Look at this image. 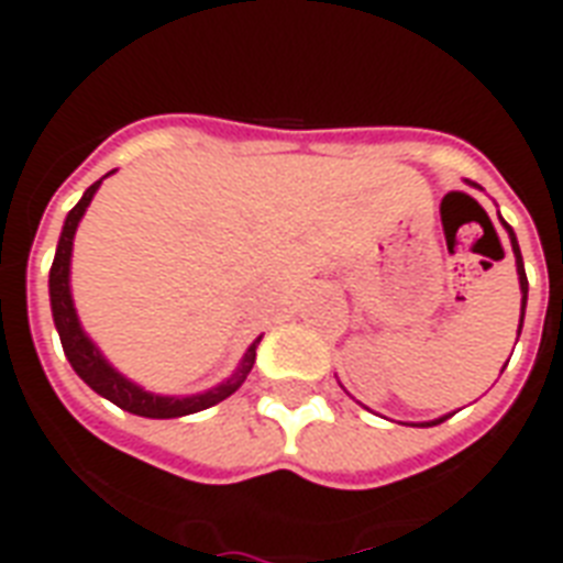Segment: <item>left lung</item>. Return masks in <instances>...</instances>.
Masks as SVG:
<instances>
[{
	"instance_id": "1",
	"label": "left lung",
	"mask_w": 563,
	"mask_h": 563,
	"mask_svg": "<svg viewBox=\"0 0 563 563\" xmlns=\"http://www.w3.org/2000/svg\"><path fill=\"white\" fill-rule=\"evenodd\" d=\"M503 221V219H499ZM506 224V221H503ZM508 236H511V247H515V256H517V274H520V291H523V316H526V295H529V280H526V268H523V256H520V245H517V236H515V230L508 228ZM523 316H520V327H517V339H520V330H523ZM450 418V415H446ZM441 418V420H446ZM441 420H435V423H441ZM427 427H432V423H427Z\"/></svg>"
}]
</instances>
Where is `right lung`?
Returning a JSON list of instances; mask_svg holds the SVG:
<instances>
[{"label": "right lung", "mask_w": 563, "mask_h": 563, "mask_svg": "<svg viewBox=\"0 0 563 563\" xmlns=\"http://www.w3.org/2000/svg\"><path fill=\"white\" fill-rule=\"evenodd\" d=\"M101 180H96L84 198L75 203L69 216L64 221V233H60V242H57L55 263H52V272H48V298H52V316H55L57 335H60V344H64V353L69 365L75 368V374L81 376L84 383L90 385L92 391L108 397L110 402H117L119 409L131 411V415H140V418H184V415H195V411L210 409L216 402H221L224 397L236 391L239 385L245 383V376L251 374L256 360V339L251 347H247L245 360L239 365V371L230 376L228 383L212 388L207 394H198V397H157V394L143 391L140 385L128 383L125 376L117 374L110 368L108 362L101 360V353L96 351V344L84 335L81 324H78V316H75L73 295H69V256H73V236L78 221H81L87 203L92 201V195L99 189Z\"/></svg>", "instance_id": "1"}]
</instances>
